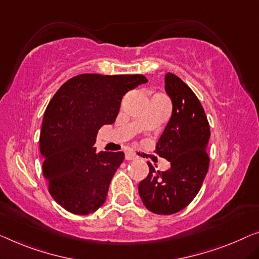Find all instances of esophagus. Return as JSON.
<instances>
[{
	"mask_svg": "<svg viewBox=\"0 0 259 259\" xmlns=\"http://www.w3.org/2000/svg\"><path fill=\"white\" fill-rule=\"evenodd\" d=\"M125 159L126 160H135V159H137V156L134 152L129 151V152L125 153Z\"/></svg>",
	"mask_w": 259,
	"mask_h": 259,
	"instance_id": "34e87169",
	"label": "esophagus"
}]
</instances>
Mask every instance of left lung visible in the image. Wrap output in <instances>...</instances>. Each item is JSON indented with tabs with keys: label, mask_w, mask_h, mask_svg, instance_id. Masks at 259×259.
Masks as SVG:
<instances>
[{
	"label": "left lung",
	"mask_w": 259,
	"mask_h": 259,
	"mask_svg": "<svg viewBox=\"0 0 259 259\" xmlns=\"http://www.w3.org/2000/svg\"><path fill=\"white\" fill-rule=\"evenodd\" d=\"M165 91L172 100V116L154 152L171 167L154 171L148 163L149 176L138 185V193L150 211L171 215L187 207L202 186L209 167L210 129L199 99L183 80L167 73Z\"/></svg>",
	"instance_id": "8db88e82"
}]
</instances>
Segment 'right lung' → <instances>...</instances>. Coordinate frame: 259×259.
Wrapping results in <instances>:
<instances>
[{
	"label": "right lung",
	"mask_w": 259,
	"mask_h": 259,
	"mask_svg": "<svg viewBox=\"0 0 259 259\" xmlns=\"http://www.w3.org/2000/svg\"><path fill=\"white\" fill-rule=\"evenodd\" d=\"M148 82L142 74H80L67 80L46 107L39 149L52 198L69 213H94L106 201L123 152L96 151L99 129L113 124L123 95Z\"/></svg>",
	"instance_id": "obj_1"
}]
</instances>
